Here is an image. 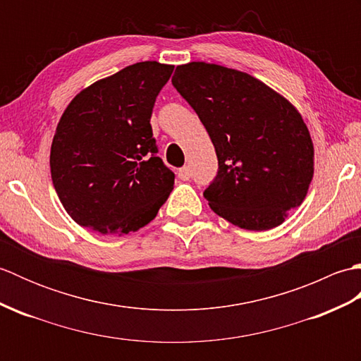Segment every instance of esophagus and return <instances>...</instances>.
<instances>
[{
  "label": "esophagus",
  "mask_w": 361,
  "mask_h": 361,
  "mask_svg": "<svg viewBox=\"0 0 361 361\" xmlns=\"http://www.w3.org/2000/svg\"><path fill=\"white\" fill-rule=\"evenodd\" d=\"M178 176H180V180H183V181H188V180L190 178V169H189L188 166L181 167L180 171H178Z\"/></svg>",
  "instance_id": "esophagus-1"
}]
</instances>
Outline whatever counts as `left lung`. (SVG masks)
Wrapping results in <instances>:
<instances>
[{"label":"left lung","mask_w":361,"mask_h":361,"mask_svg":"<svg viewBox=\"0 0 361 361\" xmlns=\"http://www.w3.org/2000/svg\"><path fill=\"white\" fill-rule=\"evenodd\" d=\"M176 91L209 133L219 172L204 198L229 224L267 231L304 202L315 150L296 106L252 75L216 63L176 66Z\"/></svg>","instance_id":"obj_1"}]
</instances>
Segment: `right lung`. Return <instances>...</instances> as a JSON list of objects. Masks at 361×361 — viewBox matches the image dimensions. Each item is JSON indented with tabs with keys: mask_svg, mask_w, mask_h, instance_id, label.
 Listing matches in <instances>:
<instances>
[{
	"mask_svg": "<svg viewBox=\"0 0 361 361\" xmlns=\"http://www.w3.org/2000/svg\"><path fill=\"white\" fill-rule=\"evenodd\" d=\"M173 65L149 60L83 88L60 118L51 176L65 211L102 235H124L157 217L175 175L157 157L150 118Z\"/></svg>",
	"mask_w": 361,
	"mask_h": 361,
	"instance_id": "right-lung-1",
	"label": "right lung"
}]
</instances>
